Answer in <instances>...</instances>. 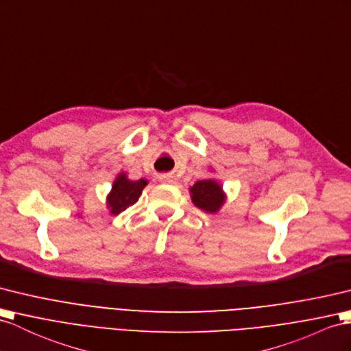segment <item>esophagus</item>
<instances>
[{"mask_svg": "<svg viewBox=\"0 0 351 351\" xmlns=\"http://www.w3.org/2000/svg\"><path fill=\"white\" fill-rule=\"evenodd\" d=\"M160 180H164V182H167V183H174V182H176L173 176H162Z\"/></svg>", "mask_w": 351, "mask_h": 351, "instance_id": "34e87169", "label": "esophagus"}]
</instances>
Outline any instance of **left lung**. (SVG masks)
Here are the masks:
<instances>
[{
    "instance_id": "obj_1",
    "label": "left lung",
    "mask_w": 351,
    "mask_h": 351,
    "mask_svg": "<svg viewBox=\"0 0 351 351\" xmlns=\"http://www.w3.org/2000/svg\"><path fill=\"white\" fill-rule=\"evenodd\" d=\"M191 193L196 207L208 213H216L225 201L221 187L215 180L196 182L191 189Z\"/></svg>"
}]
</instances>
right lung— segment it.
Wrapping results in <instances>:
<instances>
[{"label":"right lung","mask_w":351,"mask_h":351,"mask_svg":"<svg viewBox=\"0 0 351 351\" xmlns=\"http://www.w3.org/2000/svg\"><path fill=\"white\" fill-rule=\"evenodd\" d=\"M147 180H128L125 174L117 177V180L113 184V191L108 195V207L111 208L113 215L125 211L128 207H131L136 201H138L140 195L144 187H146Z\"/></svg>","instance_id":"right-lung-1"}]
</instances>
